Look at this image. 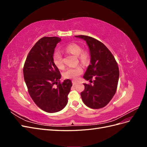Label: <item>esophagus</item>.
Returning a JSON list of instances; mask_svg holds the SVG:
<instances>
[{
	"label": "esophagus",
	"mask_w": 147,
	"mask_h": 147,
	"mask_svg": "<svg viewBox=\"0 0 147 147\" xmlns=\"http://www.w3.org/2000/svg\"><path fill=\"white\" fill-rule=\"evenodd\" d=\"M77 83L76 82H75V81H73L72 82V84H73V85H75V84H76Z\"/></svg>",
	"instance_id": "esophagus-1"
}]
</instances>
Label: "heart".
<instances>
[{
	"label": "heart",
	"instance_id": "heart-1",
	"mask_svg": "<svg viewBox=\"0 0 147 147\" xmlns=\"http://www.w3.org/2000/svg\"><path fill=\"white\" fill-rule=\"evenodd\" d=\"M65 51L72 55L77 56L80 63L83 65H86L90 61V54L86 51H83L82 48L78 44L70 43L65 48ZM53 63L57 68L62 69L64 68V63L63 56L59 51H56L54 53L53 56ZM83 72V69L80 66H77L75 67L68 68L64 72V77L66 78L72 79L74 80H77L79 75Z\"/></svg>",
	"mask_w": 147,
	"mask_h": 147
}]
</instances>
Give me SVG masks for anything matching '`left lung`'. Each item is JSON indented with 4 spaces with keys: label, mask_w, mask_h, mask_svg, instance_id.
Returning a JSON list of instances; mask_svg holds the SVG:
<instances>
[{
    "label": "left lung",
    "mask_w": 147,
    "mask_h": 147,
    "mask_svg": "<svg viewBox=\"0 0 147 147\" xmlns=\"http://www.w3.org/2000/svg\"><path fill=\"white\" fill-rule=\"evenodd\" d=\"M75 37L84 40L90 51L91 64L83 78L90 82L94 79L93 85L84 83L85 89L81 92L82 100L90 108H102L109 103L116 92L119 75L118 64L102 42L86 35Z\"/></svg>",
    "instance_id": "1"
}]
</instances>
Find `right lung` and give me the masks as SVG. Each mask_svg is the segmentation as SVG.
I'll list each match as a JSON object with an SVG mask.
<instances>
[{
  "label": "right lung",
  "instance_id": "1",
  "mask_svg": "<svg viewBox=\"0 0 147 147\" xmlns=\"http://www.w3.org/2000/svg\"><path fill=\"white\" fill-rule=\"evenodd\" d=\"M61 41V38L56 37L40 39L29 53L23 69L24 81L31 98L39 108L48 113L59 112L65 107L72 86L69 79L60 83L61 75L53 63L55 48Z\"/></svg>",
  "mask_w": 147,
  "mask_h": 147
}]
</instances>
